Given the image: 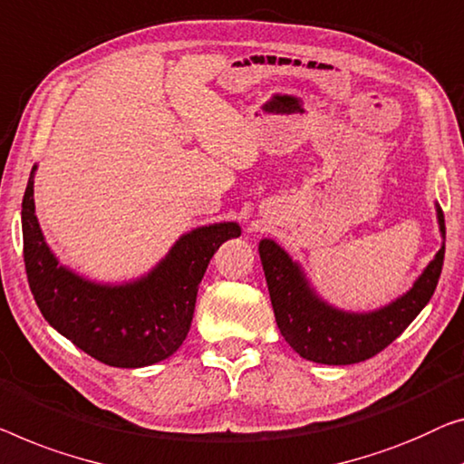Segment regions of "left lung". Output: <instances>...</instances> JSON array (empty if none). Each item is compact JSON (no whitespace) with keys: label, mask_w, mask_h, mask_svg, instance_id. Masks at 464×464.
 Returning <instances> with one entry per match:
<instances>
[{"label":"left lung","mask_w":464,"mask_h":464,"mask_svg":"<svg viewBox=\"0 0 464 464\" xmlns=\"http://www.w3.org/2000/svg\"><path fill=\"white\" fill-rule=\"evenodd\" d=\"M446 237L444 212L438 206ZM260 262L271 294L275 321L285 342L302 358L321 364H354L385 350L431 300L444 265L446 246L419 276L411 292L369 314L342 313L316 298L300 266L271 239L260 241Z\"/></svg>","instance_id":"obj_1"}]
</instances>
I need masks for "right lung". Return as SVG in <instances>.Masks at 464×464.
Wrapping results in <instances>:
<instances>
[{"mask_svg": "<svg viewBox=\"0 0 464 464\" xmlns=\"http://www.w3.org/2000/svg\"><path fill=\"white\" fill-rule=\"evenodd\" d=\"M34 166L23 198L24 268L41 314L95 361L137 369L175 354L188 337L199 281L237 223L183 235L148 276L127 285H98L60 266L41 235L33 199Z\"/></svg>", "mask_w": 464, "mask_h": 464, "instance_id": "1", "label": "right lung"}]
</instances>
